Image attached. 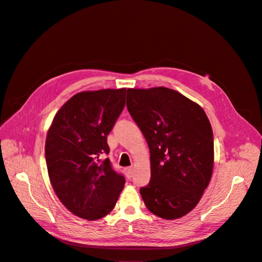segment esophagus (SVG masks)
Wrapping results in <instances>:
<instances>
[{"label":"esophagus","mask_w":262,"mask_h":262,"mask_svg":"<svg viewBox=\"0 0 262 262\" xmlns=\"http://www.w3.org/2000/svg\"><path fill=\"white\" fill-rule=\"evenodd\" d=\"M125 173H126V177L131 178L133 175V168L132 167H126L125 168Z\"/></svg>","instance_id":"obj_1"}]
</instances>
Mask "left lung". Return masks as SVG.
Segmentation results:
<instances>
[{"instance_id":"obj_1","label":"left lung","mask_w":262,"mask_h":262,"mask_svg":"<svg viewBox=\"0 0 262 262\" xmlns=\"http://www.w3.org/2000/svg\"><path fill=\"white\" fill-rule=\"evenodd\" d=\"M126 108L149 148L150 180L140 189L146 208L165 220L185 216L212 177L214 142L207 115L196 102L163 86L128 89Z\"/></svg>"}]
</instances>
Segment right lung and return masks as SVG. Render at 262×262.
Segmentation results:
<instances>
[{
  "label": "right lung",
  "instance_id": "obj_1",
  "mask_svg": "<svg viewBox=\"0 0 262 262\" xmlns=\"http://www.w3.org/2000/svg\"><path fill=\"white\" fill-rule=\"evenodd\" d=\"M125 105V89L75 94L55 114L46 139L52 188L74 215L99 220L113 211L124 187L109 158L107 136Z\"/></svg>",
  "mask_w": 262,
  "mask_h": 262
}]
</instances>
